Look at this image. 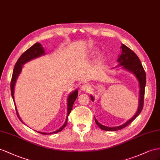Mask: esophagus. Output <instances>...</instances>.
I'll use <instances>...</instances> for the list:
<instances>
[{"instance_id": "esophagus-1", "label": "esophagus", "mask_w": 160, "mask_h": 160, "mask_svg": "<svg viewBox=\"0 0 160 160\" xmlns=\"http://www.w3.org/2000/svg\"><path fill=\"white\" fill-rule=\"evenodd\" d=\"M91 85L88 84H84L81 87V90L84 92H89L90 91H91Z\"/></svg>"}]
</instances>
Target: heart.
<instances>
[{
	"label": "heart",
	"mask_w": 160,
	"mask_h": 160,
	"mask_svg": "<svg viewBox=\"0 0 160 160\" xmlns=\"http://www.w3.org/2000/svg\"><path fill=\"white\" fill-rule=\"evenodd\" d=\"M99 61H101V58H99Z\"/></svg>",
	"instance_id": "obj_1"
}]
</instances>
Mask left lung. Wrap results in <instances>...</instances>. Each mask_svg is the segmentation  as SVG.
Masks as SVG:
<instances>
[{
  "instance_id": "1",
  "label": "left lung",
  "mask_w": 160,
  "mask_h": 160,
  "mask_svg": "<svg viewBox=\"0 0 160 160\" xmlns=\"http://www.w3.org/2000/svg\"><path fill=\"white\" fill-rule=\"evenodd\" d=\"M122 49V54L119 56L118 59V62H119V65L118 66H122V68H124L126 70H128L135 75L139 83V99H138V109L135 113V115L127 121L124 124H122L119 126L116 127H108L101 124L97 120L95 117V120L97 126L99 128L103 130L108 131H116L118 130H121L125 128L126 126L129 125L131 122L134 120L140 113L141 112L142 108H143V103H144V95H145V88L146 85V73L143 68L140 59L138 56L135 53L129 48L128 47H126L124 44H122L120 47ZM91 100L94 101V97L91 95Z\"/></svg>"
}]
</instances>
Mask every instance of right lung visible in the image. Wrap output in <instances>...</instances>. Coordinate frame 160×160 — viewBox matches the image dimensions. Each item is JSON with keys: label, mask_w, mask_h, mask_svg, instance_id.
<instances>
[{"label": "right lung", "mask_w": 160, "mask_h": 160, "mask_svg": "<svg viewBox=\"0 0 160 160\" xmlns=\"http://www.w3.org/2000/svg\"><path fill=\"white\" fill-rule=\"evenodd\" d=\"M44 54H45V52H44L43 47H42V45H41L39 42H37V43L34 44L33 46H32L30 48H28L27 51H26L21 56H20V57L18 59V61L16 62V63L15 65L13 72V75H12L11 82V92L12 98H13V100H14L15 84L16 80H17L19 75L20 74V73H21V72H22L23 65L26 63H27L28 61H30V60H32L35 58H37V57L44 55ZM78 95V90L76 89L74 91H73L72 93L69 94V95L68 96V113H67L66 120H65L64 124L61 126L59 129H58L56 131H54V132H49V133L41 132H38V131L37 132H39L40 134H52L57 133L62 130L67 125L68 116L69 115V113H70V112L72 111L73 105V103H74V101L76 99ZM15 109H16V113H17V115L19 118V119L22 122L21 118H20V117L19 116L18 110H17V108L16 107H15Z\"/></svg>", "instance_id": "right-lung-1"}]
</instances>
